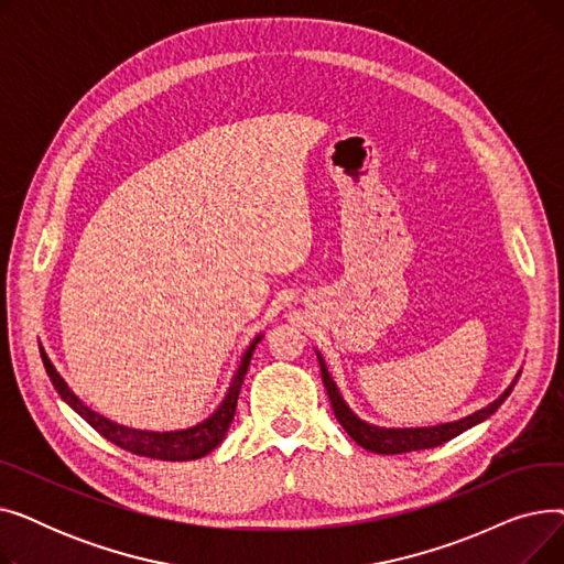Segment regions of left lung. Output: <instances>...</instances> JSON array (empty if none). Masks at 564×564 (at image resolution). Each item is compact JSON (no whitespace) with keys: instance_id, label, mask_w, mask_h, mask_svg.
Instances as JSON below:
<instances>
[{"instance_id":"obj_1","label":"left lung","mask_w":564,"mask_h":564,"mask_svg":"<svg viewBox=\"0 0 564 564\" xmlns=\"http://www.w3.org/2000/svg\"><path fill=\"white\" fill-rule=\"evenodd\" d=\"M317 361H319V370H322V381H324V389H327V395L332 400V406H334V413L338 423L343 425V430L359 443L361 448L370 451V453H377V455H402V453H411V451H425V448H436L441 446V443H446L451 438H455L457 434L466 432L468 427L478 425L482 421H487L491 413L506 402V398L512 393L517 379L521 377V372H517L514 381L510 383V387L506 389V393H502L498 400H494L491 404H487L485 409L470 413V416L466 419H459L455 423H443V425H434V427H409V430H387V427H377V425H370L366 421H361L357 413H354L343 395L338 393L336 383L327 370V366H324V359L317 354Z\"/></svg>"}]
</instances>
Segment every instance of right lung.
<instances>
[{
	"label": "right lung",
	"instance_id": "obj_1",
	"mask_svg": "<svg viewBox=\"0 0 564 564\" xmlns=\"http://www.w3.org/2000/svg\"><path fill=\"white\" fill-rule=\"evenodd\" d=\"M262 336H258L249 349L245 351L242 364L237 368L232 381H230V389L226 393V398L221 400L219 409L213 413L210 419L189 427V430H177V432H145V430H132L126 425H118L100 413H96L94 409H88L70 389L68 383L64 381V377L56 372V368L52 366V361L47 359L45 349L41 347V357H43V366L45 372L52 381V387L56 389V393L62 395V400L75 409L79 416L91 425L98 434H102L107 441H111L113 446L123 448L132 455L139 457H151V459H162V462H189V459H198L205 457L207 453H213L219 443L224 441L232 419H235V406H237V395H240L242 389V381L245 375L249 370L251 357H253V349L258 345Z\"/></svg>",
	"mask_w": 564,
	"mask_h": 564
}]
</instances>
